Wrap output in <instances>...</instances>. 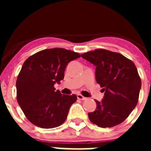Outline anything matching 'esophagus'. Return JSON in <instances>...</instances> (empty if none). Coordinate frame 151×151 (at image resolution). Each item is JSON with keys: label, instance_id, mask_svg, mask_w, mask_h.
Segmentation results:
<instances>
[{"label": "esophagus", "instance_id": "esophagus-1", "mask_svg": "<svg viewBox=\"0 0 151 151\" xmlns=\"http://www.w3.org/2000/svg\"><path fill=\"white\" fill-rule=\"evenodd\" d=\"M77 98H78V100H82V101H85V100L87 99L86 97H84V96H82V94H77Z\"/></svg>", "mask_w": 151, "mask_h": 151}]
</instances>
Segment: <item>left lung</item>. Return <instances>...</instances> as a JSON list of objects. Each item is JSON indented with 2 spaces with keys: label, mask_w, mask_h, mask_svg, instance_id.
<instances>
[{
  "label": "left lung",
  "mask_w": 151,
  "mask_h": 151,
  "mask_svg": "<svg viewBox=\"0 0 151 151\" xmlns=\"http://www.w3.org/2000/svg\"><path fill=\"white\" fill-rule=\"evenodd\" d=\"M81 56L96 66V81L104 91L102 101L95 100L97 109L88 113L90 121L101 128L122 123L138 101L141 81L135 65L121 54L105 49Z\"/></svg>",
  "instance_id": "obj_1"
}]
</instances>
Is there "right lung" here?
<instances>
[{"instance_id": "obj_1", "label": "right lung", "mask_w": 151, "mask_h": 151, "mask_svg": "<svg viewBox=\"0 0 151 151\" xmlns=\"http://www.w3.org/2000/svg\"><path fill=\"white\" fill-rule=\"evenodd\" d=\"M80 54L63 48L45 49L29 57L17 80V99L26 118L42 129L62 125L76 94H62L54 84L60 83L68 63Z\"/></svg>"}]
</instances>
